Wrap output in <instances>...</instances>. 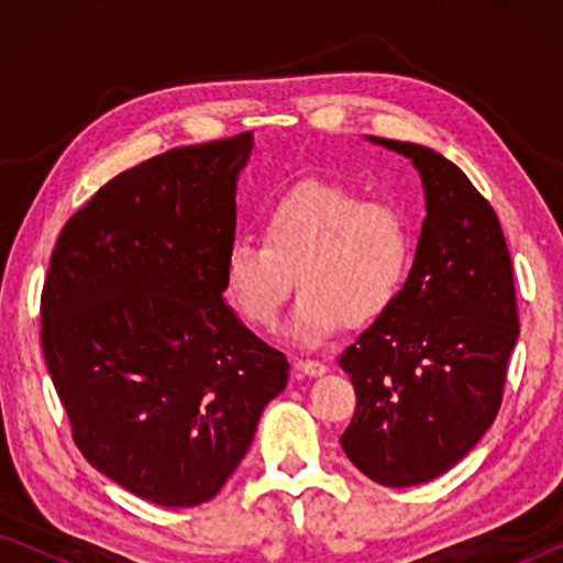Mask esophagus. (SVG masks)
Segmentation results:
<instances>
[{"mask_svg": "<svg viewBox=\"0 0 563 563\" xmlns=\"http://www.w3.org/2000/svg\"><path fill=\"white\" fill-rule=\"evenodd\" d=\"M295 369H298V373H302V375H308V377H320V375L328 373V365H325V362H320V360H298V362H295Z\"/></svg>", "mask_w": 563, "mask_h": 563, "instance_id": "esophagus-1", "label": "esophagus"}]
</instances>
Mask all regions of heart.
<instances>
[{
    "mask_svg": "<svg viewBox=\"0 0 563 563\" xmlns=\"http://www.w3.org/2000/svg\"><path fill=\"white\" fill-rule=\"evenodd\" d=\"M415 258V225L402 206L362 201L325 180L292 188L263 218V241L235 238L223 278L238 312L273 328L298 275L302 290L285 338L318 347L350 322H369L397 300Z\"/></svg>",
    "mask_w": 563,
    "mask_h": 563,
    "instance_id": "obj_1",
    "label": "heart"
}]
</instances>
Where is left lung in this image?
Segmentation results:
<instances>
[{"label":"left lung","instance_id":"8db88e82","mask_svg":"<svg viewBox=\"0 0 563 563\" xmlns=\"http://www.w3.org/2000/svg\"><path fill=\"white\" fill-rule=\"evenodd\" d=\"M412 161L427 218L402 292L340 355L357 409L342 450L385 487L450 472L489 430L519 338L499 218L437 151L367 136Z\"/></svg>","mask_w":563,"mask_h":563}]
</instances>
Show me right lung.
Returning a JSON list of instances; mask_svg holds the SVG:
<instances>
[{"instance_id":"1","label":"right lung","mask_w":563,"mask_h":563,"mask_svg":"<svg viewBox=\"0 0 563 563\" xmlns=\"http://www.w3.org/2000/svg\"><path fill=\"white\" fill-rule=\"evenodd\" d=\"M253 133L166 151L69 218L42 292V350L91 466L161 507L213 499L288 360L225 302Z\"/></svg>"}]
</instances>
